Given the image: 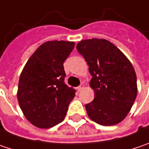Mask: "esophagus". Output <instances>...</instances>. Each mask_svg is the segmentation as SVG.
Masks as SVG:
<instances>
[{"instance_id": "34e87169", "label": "esophagus", "mask_w": 149, "mask_h": 149, "mask_svg": "<svg viewBox=\"0 0 149 149\" xmlns=\"http://www.w3.org/2000/svg\"><path fill=\"white\" fill-rule=\"evenodd\" d=\"M83 88H84V85H83V84H80V85L77 87V91H78V92H81V91L83 89Z\"/></svg>"}]
</instances>
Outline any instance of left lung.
I'll list each match as a JSON object with an SVG mask.
<instances>
[{
	"label": "left lung",
	"instance_id": "8db88e82",
	"mask_svg": "<svg viewBox=\"0 0 149 149\" xmlns=\"http://www.w3.org/2000/svg\"><path fill=\"white\" fill-rule=\"evenodd\" d=\"M77 49L89 66L90 86L95 93L93 100L85 104L88 116L102 126L120 122L137 94L132 63L116 46L103 39L82 40Z\"/></svg>",
	"mask_w": 149,
	"mask_h": 149
}]
</instances>
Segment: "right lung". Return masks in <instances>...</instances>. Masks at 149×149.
<instances>
[{"label": "right lung", "instance_id": "obj_1", "mask_svg": "<svg viewBox=\"0 0 149 149\" xmlns=\"http://www.w3.org/2000/svg\"><path fill=\"white\" fill-rule=\"evenodd\" d=\"M74 45V42L63 40L45 42L22 70L17 100L25 117L35 127L50 128L65 119L76 90L64 82L63 63Z\"/></svg>", "mask_w": 149, "mask_h": 149}]
</instances>
